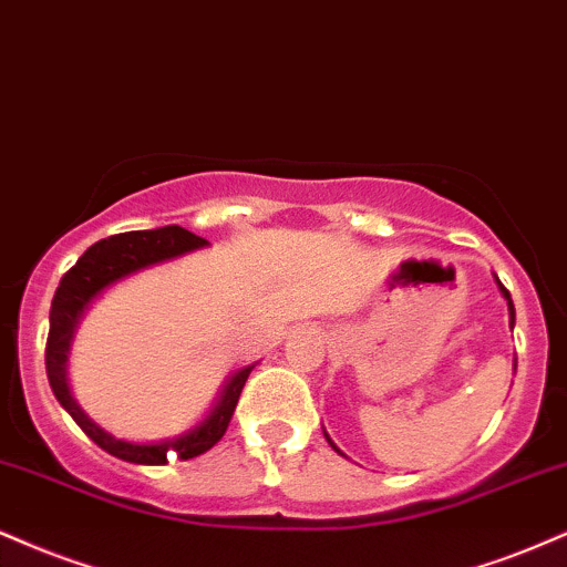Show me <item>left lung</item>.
<instances>
[{"mask_svg": "<svg viewBox=\"0 0 567 567\" xmlns=\"http://www.w3.org/2000/svg\"><path fill=\"white\" fill-rule=\"evenodd\" d=\"M494 281H496V286H498V291H502V297H504V299H507V308H509V329H515V305H512V297H509V291H507V289H504V284H502V281H498V276H494ZM515 369H517V358H515ZM323 435H326V441H329V445H331V449H334L339 456H344V454H342V451H339V449H337V443H334V441H331V437H329V432H326V430H323Z\"/></svg>", "mask_w": 567, "mask_h": 567, "instance_id": "1", "label": "left lung"}]
</instances>
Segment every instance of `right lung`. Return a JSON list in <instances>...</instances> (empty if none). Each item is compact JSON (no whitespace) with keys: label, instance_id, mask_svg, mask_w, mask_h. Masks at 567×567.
<instances>
[{"label":"right lung","instance_id":"right-lung-1","mask_svg":"<svg viewBox=\"0 0 567 567\" xmlns=\"http://www.w3.org/2000/svg\"><path fill=\"white\" fill-rule=\"evenodd\" d=\"M204 246H209V241L198 238L196 233L179 228V225H164V228L153 230H132L122 233V236L103 238V241L92 244L90 249L76 259V265L60 278L55 297H52L50 337H47L44 355L50 388L55 392L60 405L73 416V422L86 432V437H92V441H95L103 451H109L111 456L124 458V462L130 464L158 467V464L169 462V458H166L169 454H177V458H193L206 454L212 445L219 443L225 430H228L238 395H241L246 379H249L255 363L233 371V374L225 379L223 390L217 392L212 409L206 411L202 422L193 424L190 430L179 432L175 437H162V441L135 443L111 435L109 430H103L100 424L92 422V419L82 411V405L76 403V398L71 395L69 355L73 337H76L79 323H82L86 310L92 308V302H95L97 297H103V291H109L111 286L135 276V272L148 270L153 265L172 262V259L188 255V251L204 249Z\"/></svg>","mask_w":567,"mask_h":567}]
</instances>
